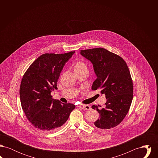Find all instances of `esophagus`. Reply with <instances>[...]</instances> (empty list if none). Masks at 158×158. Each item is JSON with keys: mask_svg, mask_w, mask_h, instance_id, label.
<instances>
[{"mask_svg": "<svg viewBox=\"0 0 158 158\" xmlns=\"http://www.w3.org/2000/svg\"><path fill=\"white\" fill-rule=\"evenodd\" d=\"M82 107L83 109L85 110H90V108H91L90 106L88 105H83Z\"/></svg>", "mask_w": 158, "mask_h": 158, "instance_id": "esophagus-1", "label": "esophagus"}]
</instances>
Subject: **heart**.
Here are the masks:
<instances>
[{
  "instance_id": "1",
  "label": "heart",
  "mask_w": 158,
  "mask_h": 158,
  "mask_svg": "<svg viewBox=\"0 0 158 158\" xmlns=\"http://www.w3.org/2000/svg\"><path fill=\"white\" fill-rule=\"evenodd\" d=\"M73 68L75 72H80L84 70H88V65L87 64L82 60L76 61L73 63Z\"/></svg>"
}]
</instances>
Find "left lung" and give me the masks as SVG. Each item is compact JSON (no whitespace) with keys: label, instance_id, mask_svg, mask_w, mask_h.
I'll use <instances>...</instances> for the list:
<instances>
[{"label":"left lung","instance_id":"1","mask_svg":"<svg viewBox=\"0 0 158 158\" xmlns=\"http://www.w3.org/2000/svg\"><path fill=\"white\" fill-rule=\"evenodd\" d=\"M81 54L92 62L97 75L92 89L100 90L107 99L103 108L92 106L99 113L94 124L102 129L114 127L126 116L133 97V81L127 64L120 56L103 48L81 50Z\"/></svg>","mask_w":158,"mask_h":158}]
</instances>
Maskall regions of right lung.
Instances as JSON below:
<instances>
[{"label": "right lung", "instance_id": "right-lung-1", "mask_svg": "<svg viewBox=\"0 0 158 158\" xmlns=\"http://www.w3.org/2000/svg\"><path fill=\"white\" fill-rule=\"evenodd\" d=\"M75 51L63 54L45 53L38 57L23 76L19 95L23 111L35 127L50 132L63 126L75 108L73 104L61 103L51 92L65 63Z\"/></svg>", "mask_w": 158, "mask_h": 158}]
</instances>
